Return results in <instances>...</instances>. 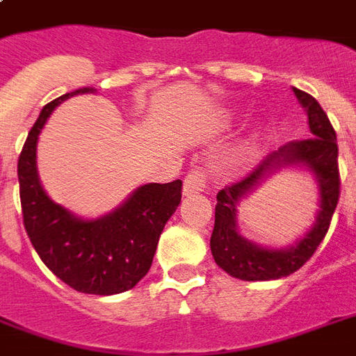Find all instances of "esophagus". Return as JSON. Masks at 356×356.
<instances>
[{"mask_svg": "<svg viewBox=\"0 0 356 356\" xmlns=\"http://www.w3.org/2000/svg\"><path fill=\"white\" fill-rule=\"evenodd\" d=\"M205 184H207L205 173L195 168V170H192V172L186 175V179H184L183 194L184 195L200 194V192H203V190H205Z\"/></svg>", "mask_w": 356, "mask_h": 356, "instance_id": "34e87169", "label": "esophagus"}]
</instances>
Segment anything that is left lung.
Returning a JSON list of instances; mask_svg holds the SVG:
<instances>
[{
	"mask_svg": "<svg viewBox=\"0 0 356 356\" xmlns=\"http://www.w3.org/2000/svg\"><path fill=\"white\" fill-rule=\"evenodd\" d=\"M292 92L307 114V123L314 138L288 142L273 151L249 177L216 195V220L211 236L212 257L225 273L242 281H273L298 271L325 238L338 205L337 133L314 97L296 86H292ZM284 169L309 171L313 175L321 209L316 211L315 223L298 241L284 248H271L253 243L239 233L237 209L268 178Z\"/></svg>",
	"mask_w": 356,
	"mask_h": 356,
	"instance_id": "1",
	"label": "left lung"
}]
</instances>
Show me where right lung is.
Instances as JSON below:
<instances>
[{
	"mask_svg": "<svg viewBox=\"0 0 356 356\" xmlns=\"http://www.w3.org/2000/svg\"><path fill=\"white\" fill-rule=\"evenodd\" d=\"M94 92L85 86L42 108L18 159L19 200L25 231L42 262L77 292L114 296L136 286L149 271L162 229L181 203L183 183L142 184L97 218L77 216L47 195L36 168L42 129L60 103Z\"/></svg>",
	"mask_w": 356,
	"mask_h": 356,
	"instance_id": "1",
	"label": "right lung"
}]
</instances>
